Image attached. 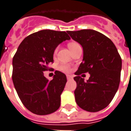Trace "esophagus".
I'll return each mask as SVG.
<instances>
[{
  "instance_id": "esophagus-1",
  "label": "esophagus",
  "mask_w": 131,
  "mask_h": 131,
  "mask_svg": "<svg viewBox=\"0 0 131 131\" xmlns=\"http://www.w3.org/2000/svg\"><path fill=\"white\" fill-rule=\"evenodd\" d=\"M66 77H67V80H70V79H72V76H70V75H67Z\"/></svg>"
}]
</instances>
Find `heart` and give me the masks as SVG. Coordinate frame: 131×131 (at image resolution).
Here are the masks:
<instances>
[{
    "instance_id": "heart-1",
    "label": "heart",
    "mask_w": 131,
    "mask_h": 131,
    "mask_svg": "<svg viewBox=\"0 0 131 131\" xmlns=\"http://www.w3.org/2000/svg\"><path fill=\"white\" fill-rule=\"evenodd\" d=\"M77 45H79V44L77 43V42H70V43L68 44V47L70 48V49H71L72 47H75V46ZM56 52H57V49H55V51H54V55L56 54ZM60 70L64 72H70L71 71V68H70V66L69 65L62 64L61 66H60Z\"/></svg>"
}]
</instances>
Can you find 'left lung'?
Wrapping results in <instances>:
<instances>
[{
	"label": "left lung",
	"mask_w": 131,
	"mask_h": 131,
	"mask_svg": "<svg viewBox=\"0 0 131 131\" xmlns=\"http://www.w3.org/2000/svg\"><path fill=\"white\" fill-rule=\"evenodd\" d=\"M82 46L83 61L75 72L76 103L86 111L96 112L111 103L119 88L122 58L112 41L100 32L91 29L67 31ZM89 72L86 82L81 77Z\"/></svg>",
	"instance_id": "left-lung-1"
}]
</instances>
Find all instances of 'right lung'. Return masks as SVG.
I'll return each instance as SVG.
<instances>
[{
	"label": "right lung",
	"instance_id": "1",
	"mask_svg": "<svg viewBox=\"0 0 131 131\" xmlns=\"http://www.w3.org/2000/svg\"><path fill=\"white\" fill-rule=\"evenodd\" d=\"M70 39L65 31L40 30L25 38L13 57V84L23 105L33 114H51L61 105L66 76L56 70L49 81L43 72L51 69L49 65L54 62L56 47Z\"/></svg>",
	"mask_w": 131,
	"mask_h": 131
}]
</instances>
